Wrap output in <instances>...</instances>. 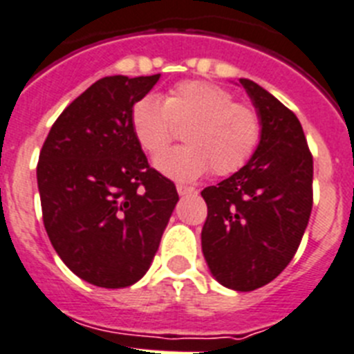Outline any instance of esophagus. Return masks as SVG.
Segmentation results:
<instances>
[{
	"label": "esophagus",
	"mask_w": 354,
	"mask_h": 354,
	"mask_svg": "<svg viewBox=\"0 0 354 354\" xmlns=\"http://www.w3.org/2000/svg\"><path fill=\"white\" fill-rule=\"evenodd\" d=\"M176 190L180 196H187V194H194L196 192V188L194 187H187V185H176Z\"/></svg>",
	"instance_id": "esophagus-1"
}]
</instances>
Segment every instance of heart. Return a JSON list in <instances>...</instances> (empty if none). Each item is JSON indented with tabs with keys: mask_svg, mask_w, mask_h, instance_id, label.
Segmentation results:
<instances>
[{
	"mask_svg": "<svg viewBox=\"0 0 354 354\" xmlns=\"http://www.w3.org/2000/svg\"><path fill=\"white\" fill-rule=\"evenodd\" d=\"M185 127L188 145L155 160L166 176L190 181L207 171L230 176L243 169L259 150L262 117L246 102H237L230 91L204 80H185L167 91L164 101L145 95L131 110V129L147 153L158 155Z\"/></svg>",
	"mask_w": 354,
	"mask_h": 354,
	"instance_id": "heart-1",
	"label": "heart"
}]
</instances>
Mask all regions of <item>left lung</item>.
Returning <instances> with one entry per match:
<instances>
[{"mask_svg":"<svg viewBox=\"0 0 354 354\" xmlns=\"http://www.w3.org/2000/svg\"><path fill=\"white\" fill-rule=\"evenodd\" d=\"M262 117L259 150L241 171L201 192L207 204L203 253L227 288L252 292L295 257L313 209V153L292 110L241 78Z\"/></svg>","mask_w":354,"mask_h":354,"instance_id":"left-lung-1","label":"left lung"}]
</instances>
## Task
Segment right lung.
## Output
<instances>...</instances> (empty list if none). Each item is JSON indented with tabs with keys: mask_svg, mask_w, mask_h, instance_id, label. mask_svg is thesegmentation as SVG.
<instances>
[{
	"mask_svg": "<svg viewBox=\"0 0 354 354\" xmlns=\"http://www.w3.org/2000/svg\"><path fill=\"white\" fill-rule=\"evenodd\" d=\"M160 75L106 77L66 106L39 151L43 225L62 262L91 285L125 288L150 267L178 203L131 129Z\"/></svg>",
	"mask_w": 354,
	"mask_h": 354,
	"instance_id": "obj_1",
	"label": "right lung"
}]
</instances>
